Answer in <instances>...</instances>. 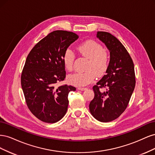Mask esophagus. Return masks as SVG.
<instances>
[{
  "label": "esophagus",
  "instance_id": "esophagus-1",
  "mask_svg": "<svg viewBox=\"0 0 155 155\" xmlns=\"http://www.w3.org/2000/svg\"><path fill=\"white\" fill-rule=\"evenodd\" d=\"M78 90H79V91H85V90H86L87 88H84V87H78Z\"/></svg>",
  "mask_w": 155,
  "mask_h": 155
}]
</instances>
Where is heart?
I'll return each mask as SVG.
<instances>
[{"instance_id": "obj_1", "label": "heart", "mask_w": 155, "mask_h": 155, "mask_svg": "<svg viewBox=\"0 0 155 155\" xmlns=\"http://www.w3.org/2000/svg\"><path fill=\"white\" fill-rule=\"evenodd\" d=\"M78 50L82 55L89 59L86 72H76L68 76L69 82L74 85L85 86L94 80L96 75L101 76L109 66L110 56L103 46L94 40H87L78 46ZM75 54L73 50L67 48L63 56L64 67L68 71L73 69Z\"/></svg>"}]
</instances>
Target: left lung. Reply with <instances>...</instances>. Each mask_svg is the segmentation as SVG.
Returning a JSON list of instances; mask_svg holds the SVG:
<instances>
[{"label": "left lung", "mask_w": 155, "mask_h": 155, "mask_svg": "<svg viewBox=\"0 0 155 155\" xmlns=\"http://www.w3.org/2000/svg\"><path fill=\"white\" fill-rule=\"evenodd\" d=\"M96 37L110 51L109 66L93 87L94 97L89 104L91 114L101 122L118 118L128 105L135 87L134 67L127 50L110 33L97 31ZM105 87L103 92L100 88Z\"/></svg>", "instance_id": "left-lung-1"}]
</instances>
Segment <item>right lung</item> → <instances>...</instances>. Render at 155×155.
Returning <instances> with one entry per match:
<instances>
[{"instance_id":"obj_1","label":"right lung","mask_w":155,"mask_h":155,"mask_svg":"<svg viewBox=\"0 0 155 155\" xmlns=\"http://www.w3.org/2000/svg\"><path fill=\"white\" fill-rule=\"evenodd\" d=\"M79 38L71 31L56 30L37 43L28 55L21 74V86L28 109L36 118L53 124L63 118L68 95L76 87L56 83L66 77L63 56Z\"/></svg>"}]
</instances>
